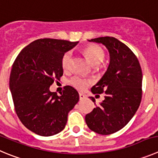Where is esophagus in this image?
I'll list each match as a JSON object with an SVG mask.
<instances>
[{"instance_id": "esophagus-1", "label": "esophagus", "mask_w": 158, "mask_h": 158, "mask_svg": "<svg viewBox=\"0 0 158 158\" xmlns=\"http://www.w3.org/2000/svg\"><path fill=\"white\" fill-rule=\"evenodd\" d=\"M79 98H80V100H83L84 99H85V95L83 93H79Z\"/></svg>"}]
</instances>
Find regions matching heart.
<instances>
[{
    "label": "heart",
    "mask_w": 158,
    "mask_h": 158,
    "mask_svg": "<svg viewBox=\"0 0 158 158\" xmlns=\"http://www.w3.org/2000/svg\"><path fill=\"white\" fill-rule=\"evenodd\" d=\"M84 55L86 57L87 60L89 61L90 64L92 66H97L100 64L104 59V52L102 49L96 45H89L85 48L83 51ZM72 58V52L71 51H67L64 53L62 58V67L64 69H68L69 66V63ZM91 81L88 80L86 78H84L82 77L75 75L73 77L69 79V83L73 85L74 88L77 89H84L87 86L91 84Z\"/></svg>",
    "instance_id": "1"
}]
</instances>
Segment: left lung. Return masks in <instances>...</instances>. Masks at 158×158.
<instances>
[{
  "mask_svg": "<svg viewBox=\"0 0 158 158\" xmlns=\"http://www.w3.org/2000/svg\"><path fill=\"white\" fill-rule=\"evenodd\" d=\"M89 41L102 44L107 48L110 64L102 78L91 89L93 94L104 92L105 99L86 114L85 121L92 131L110 135L124 128L139 106L142 69L135 54L118 39L102 37ZM94 99L92 98L93 102Z\"/></svg>",
  "mask_w": 158,
  "mask_h": 158,
  "instance_id": "obj_1",
  "label": "left lung"
}]
</instances>
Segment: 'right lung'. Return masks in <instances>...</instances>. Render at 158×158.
I'll use <instances>...</instances> for the list:
<instances>
[{
	"label": "right lung",
	"instance_id": "1",
	"mask_svg": "<svg viewBox=\"0 0 158 158\" xmlns=\"http://www.w3.org/2000/svg\"><path fill=\"white\" fill-rule=\"evenodd\" d=\"M79 41L38 39L19 52L12 65L9 88L15 112L26 128L41 136L64 129L68 114L79 101L77 91L66 86L60 95L49 90L63 76L61 61Z\"/></svg>",
	"mask_w": 158,
	"mask_h": 158
}]
</instances>
